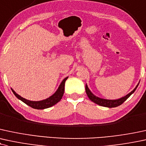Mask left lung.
Listing matches in <instances>:
<instances>
[{"instance_id": "8db88e82", "label": "left lung", "mask_w": 146, "mask_h": 146, "mask_svg": "<svg viewBox=\"0 0 146 146\" xmlns=\"http://www.w3.org/2000/svg\"><path fill=\"white\" fill-rule=\"evenodd\" d=\"M139 83H138L137 85L136 86V87H135L131 92H129V94H126V96L120 98V99H115V100L102 99V98H100L99 96H96V95H94L92 92H91L90 89H89V88L88 87L87 84H86V92L87 95L88 96L89 99H90V101L94 102V103H96V104L101 105V106H103V107H106V108H115V107H117L119 106V105H122V103H123L131 95V94L134 93L135 90H136L137 88V86H139Z\"/></svg>"}]
</instances>
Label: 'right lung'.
Listing matches in <instances>:
<instances>
[{"mask_svg": "<svg viewBox=\"0 0 146 146\" xmlns=\"http://www.w3.org/2000/svg\"><path fill=\"white\" fill-rule=\"evenodd\" d=\"M68 77H66L62 81L60 84L59 85L58 88L57 90L52 94V96H50L49 98L47 99L41 100V101H30V100H27L24 98H23L20 95H19L18 94H17L16 92L14 91L13 89H11L12 92L15 96H16L18 99H20L22 102H24V103H26V105H28L29 106L31 107V108L36 109V110H44V109H47L52 107L53 105L56 104L57 103L60 101L62 99L63 94H64V84H65L66 80H67Z\"/></svg>", "mask_w": 146, "mask_h": 146, "instance_id": "add662e5", "label": "right lung"}]
</instances>
